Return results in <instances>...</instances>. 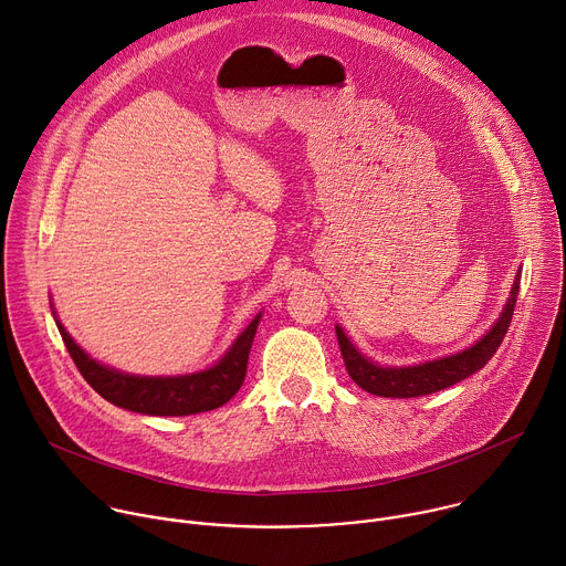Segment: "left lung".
Here are the masks:
<instances>
[{
  "label": "left lung",
  "instance_id": "left-lung-1",
  "mask_svg": "<svg viewBox=\"0 0 566 566\" xmlns=\"http://www.w3.org/2000/svg\"><path fill=\"white\" fill-rule=\"evenodd\" d=\"M517 293H520V275L515 277L511 297H509L500 319L495 322V327L486 336L461 354H454V356H448L441 360H432V363H423L417 367L374 365L363 354H358V349L349 343L345 332L340 327H336L338 347H340L347 374L365 391H369L374 396H385V398H415V396H426V394L446 389V387L472 376L495 356L497 347L502 345V340L511 327Z\"/></svg>",
  "mask_w": 566,
  "mask_h": 566
}]
</instances>
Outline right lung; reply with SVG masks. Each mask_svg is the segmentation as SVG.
Listing matches in <instances>:
<instances>
[{
  "instance_id": "obj_1",
  "label": "right lung",
  "mask_w": 566,
  "mask_h": 566,
  "mask_svg": "<svg viewBox=\"0 0 566 566\" xmlns=\"http://www.w3.org/2000/svg\"><path fill=\"white\" fill-rule=\"evenodd\" d=\"M260 315L241 334L230 352L210 369L190 376H129L109 367H103L80 349L66 329L57 322L60 336L73 358L77 371L109 402L129 412L149 417H188L221 408L241 387L247 378L249 354L258 332Z\"/></svg>"
}]
</instances>
